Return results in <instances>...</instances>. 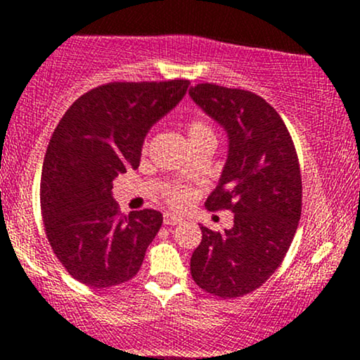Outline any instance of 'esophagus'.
Here are the masks:
<instances>
[{
	"instance_id": "esophagus-1",
	"label": "esophagus",
	"mask_w": 360,
	"mask_h": 360,
	"mask_svg": "<svg viewBox=\"0 0 360 360\" xmlns=\"http://www.w3.org/2000/svg\"><path fill=\"white\" fill-rule=\"evenodd\" d=\"M183 221V218L177 217V214L172 213H164V225H177V223Z\"/></svg>"
}]
</instances>
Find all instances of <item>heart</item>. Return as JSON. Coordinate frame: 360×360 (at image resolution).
I'll list each match as a JSON object with an SVG mask.
<instances>
[{"label": "heart", "mask_w": 360, "mask_h": 360, "mask_svg": "<svg viewBox=\"0 0 360 360\" xmlns=\"http://www.w3.org/2000/svg\"><path fill=\"white\" fill-rule=\"evenodd\" d=\"M186 130H188V137H193V135L200 134V131L210 130V128L206 123L200 122V120H193V122L188 123ZM189 196H191V193H189L186 188H183V186H176V188L169 189V191L166 193L167 203L171 206H176V208H181V206H184L186 203H188Z\"/></svg>", "instance_id": "1"}]
</instances>
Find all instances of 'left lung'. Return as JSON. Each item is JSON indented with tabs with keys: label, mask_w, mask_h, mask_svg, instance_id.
I'll list each match as a JSON object with an SVG mask.
<instances>
[{
	"label": "left lung",
	"mask_w": 360,
	"mask_h": 360,
	"mask_svg": "<svg viewBox=\"0 0 360 360\" xmlns=\"http://www.w3.org/2000/svg\"><path fill=\"white\" fill-rule=\"evenodd\" d=\"M189 96L229 135L220 183L205 206L233 213L230 230L201 226L191 276L210 295L238 298L262 286L291 245L303 193L298 155L283 118L255 93L205 82Z\"/></svg>",
	"instance_id": "obj_1"
}]
</instances>
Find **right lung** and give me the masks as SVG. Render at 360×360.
<instances>
[{
	"instance_id": "obj_1",
	"label": "right lung",
	"mask_w": 360,
	"mask_h": 360,
	"mask_svg": "<svg viewBox=\"0 0 360 360\" xmlns=\"http://www.w3.org/2000/svg\"><path fill=\"white\" fill-rule=\"evenodd\" d=\"M188 86V79L108 82L77 98L53 130L40 177L45 233L65 271L86 286H117L142 266L162 213H120L113 179L139 167L147 131Z\"/></svg>"
}]
</instances>
